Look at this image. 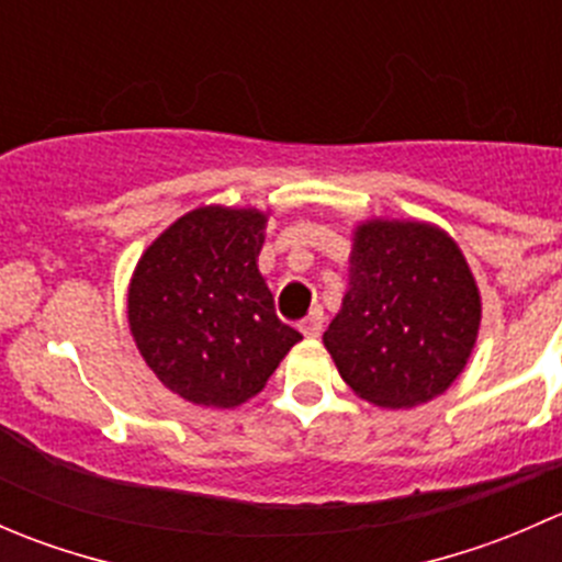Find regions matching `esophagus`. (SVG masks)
I'll return each mask as SVG.
<instances>
[{"label": "esophagus", "instance_id": "obj_1", "mask_svg": "<svg viewBox=\"0 0 562 562\" xmlns=\"http://www.w3.org/2000/svg\"><path fill=\"white\" fill-rule=\"evenodd\" d=\"M299 328H302L304 337H310V339L321 337V331H323V310H313V313H310L302 323H299Z\"/></svg>", "mask_w": 562, "mask_h": 562}]
</instances>
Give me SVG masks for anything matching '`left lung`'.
Returning <instances> with one entry per match:
<instances>
[{
    "instance_id": "1",
    "label": "left lung",
    "mask_w": 562,
    "mask_h": 562,
    "mask_svg": "<svg viewBox=\"0 0 562 562\" xmlns=\"http://www.w3.org/2000/svg\"><path fill=\"white\" fill-rule=\"evenodd\" d=\"M479 323V288L449 234L429 223L370 220L353 234L350 288L323 345L361 400L396 411L457 381Z\"/></svg>"
}]
</instances>
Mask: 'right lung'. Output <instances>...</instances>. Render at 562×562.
<instances>
[{
	"label": "right lung",
	"instance_id": "obj_1",
	"mask_svg": "<svg viewBox=\"0 0 562 562\" xmlns=\"http://www.w3.org/2000/svg\"><path fill=\"white\" fill-rule=\"evenodd\" d=\"M263 228L258 209L201 206L135 266L130 331L162 386L192 405H241L302 339L277 317L255 263Z\"/></svg>",
	"mask_w": 562,
	"mask_h": 562
}]
</instances>
